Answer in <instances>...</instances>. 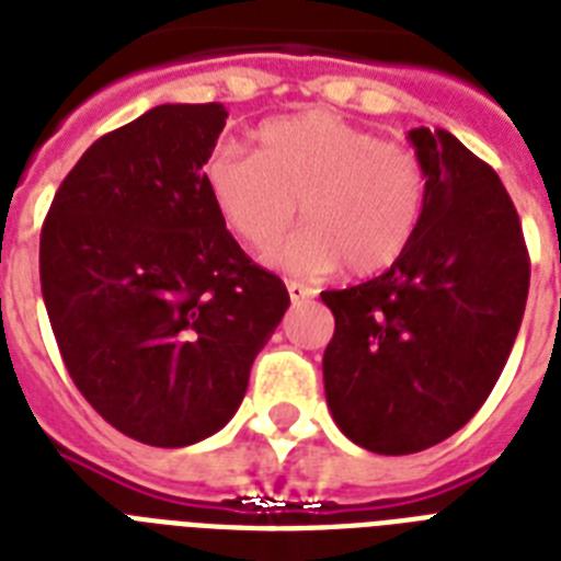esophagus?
<instances>
[{"label":"esophagus","instance_id":"obj_1","mask_svg":"<svg viewBox=\"0 0 561 561\" xmlns=\"http://www.w3.org/2000/svg\"><path fill=\"white\" fill-rule=\"evenodd\" d=\"M288 294H290V299H294V302H302V299L314 297V290L308 288V285H302V282H297V279H288Z\"/></svg>","mask_w":561,"mask_h":561}]
</instances>
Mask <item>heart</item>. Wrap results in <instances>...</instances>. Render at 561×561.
<instances>
[{
	"instance_id": "b5f03b06",
	"label": "heart",
	"mask_w": 561,
	"mask_h": 561,
	"mask_svg": "<svg viewBox=\"0 0 561 561\" xmlns=\"http://www.w3.org/2000/svg\"><path fill=\"white\" fill-rule=\"evenodd\" d=\"M209 201L241 241L264 247L299 215L306 227L267 253L290 273L352 276L390 271L413 244L427 203V174L408 145L381 142L329 110L264 122L255 153L218 148L203 162Z\"/></svg>"
}]
</instances>
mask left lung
<instances>
[{"label": "left lung", "instance_id": "obj_1", "mask_svg": "<svg viewBox=\"0 0 561 561\" xmlns=\"http://www.w3.org/2000/svg\"><path fill=\"white\" fill-rule=\"evenodd\" d=\"M427 174L425 218L390 271L320 297L334 314L325 401L352 443L416 454L460 431L522 329L530 259L495 171L448 130L408 134Z\"/></svg>", "mask_w": 561, "mask_h": 561}]
</instances>
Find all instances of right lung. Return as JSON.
<instances>
[{
  "mask_svg": "<svg viewBox=\"0 0 561 561\" xmlns=\"http://www.w3.org/2000/svg\"><path fill=\"white\" fill-rule=\"evenodd\" d=\"M224 104H160L101 136L57 188L39 285L64 364L110 425L157 448L218 434L290 306L203 186Z\"/></svg>",
  "mask_w": 561,
  "mask_h": 561,
  "instance_id": "right-lung-1",
  "label": "right lung"
}]
</instances>
